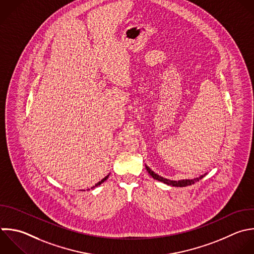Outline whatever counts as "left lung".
Here are the masks:
<instances>
[{
  "instance_id": "8db88e82",
  "label": "left lung",
  "mask_w": 254,
  "mask_h": 254,
  "mask_svg": "<svg viewBox=\"0 0 254 254\" xmlns=\"http://www.w3.org/2000/svg\"><path fill=\"white\" fill-rule=\"evenodd\" d=\"M145 166H146L147 172L150 174V176H151L153 179H155V180H157V181H160V182H163L164 184H166V185H168V186H171V187H181V188H183V187L190 186V185H192V184L198 182L199 180H201V179L206 175V173H205V174H203V175H201V176H199V177L193 178V179H185V180L173 181V180H169V179H166V178H163V177L159 176V175L156 174L154 171H152L147 165H145Z\"/></svg>"
}]
</instances>
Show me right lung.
Segmentation results:
<instances>
[{"label":"right lung","mask_w":254,"mask_h":254,"mask_svg":"<svg viewBox=\"0 0 254 254\" xmlns=\"http://www.w3.org/2000/svg\"><path fill=\"white\" fill-rule=\"evenodd\" d=\"M108 177H109V174H108V175H107V176H106V177H105V178H103V179H102V180H101V181H99V182H98V183H97V184H95V186H93V187H92V188H91V189H94V188H96V187H98V186H100V185H101V184H102V183H104V181H106V180H107V179H108Z\"/></svg>","instance_id":"1"}]
</instances>
